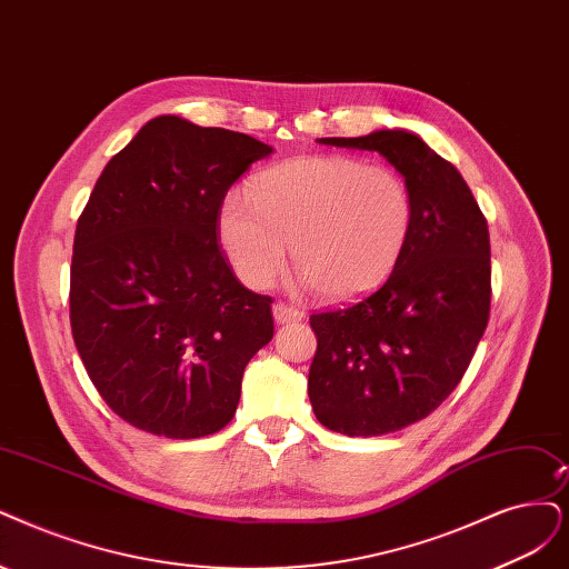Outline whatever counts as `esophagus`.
Segmentation results:
<instances>
[{
    "instance_id": "34e87169",
    "label": "esophagus",
    "mask_w": 569,
    "mask_h": 569,
    "mask_svg": "<svg viewBox=\"0 0 569 569\" xmlns=\"http://www.w3.org/2000/svg\"><path fill=\"white\" fill-rule=\"evenodd\" d=\"M271 311H273V321H277V326H288V323H296V321H302V319H305V313H302L300 309L288 307V305H283V302L273 305Z\"/></svg>"
}]
</instances>
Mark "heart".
<instances>
[{
    "instance_id": "b5f03b06",
    "label": "heart",
    "mask_w": 569,
    "mask_h": 569,
    "mask_svg": "<svg viewBox=\"0 0 569 569\" xmlns=\"http://www.w3.org/2000/svg\"><path fill=\"white\" fill-rule=\"evenodd\" d=\"M412 229V199L387 166L345 154H311L260 173L250 194L229 192L218 237L237 277L256 290L281 277L290 258L296 286L330 302L380 288L401 260Z\"/></svg>"
}]
</instances>
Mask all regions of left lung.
Segmentation results:
<instances>
[{"instance_id":"left-lung-1","label":"left lung","mask_w":569,"mask_h":569,"mask_svg":"<svg viewBox=\"0 0 569 569\" xmlns=\"http://www.w3.org/2000/svg\"><path fill=\"white\" fill-rule=\"evenodd\" d=\"M319 142L382 154L412 199L410 239L387 283L309 319L313 415L345 436H385L431 415L473 359L490 319L488 222L457 168L406 129Z\"/></svg>"}]
</instances>
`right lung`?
<instances>
[{
    "mask_svg": "<svg viewBox=\"0 0 569 569\" xmlns=\"http://www.w3.org/2000/svg\"><path fill=\"white\" fill-rule=\"evenodd\" d=\"M273 147L176 114L114 154L77 222L70 323L93 387L123 422L201 438L231 422L248 361L273 338L271 300L218 246L227 189Z\"/></svg>",
    "mask_w": 569,
    "mask_h": 569,
    "instance_id": "add662e5",
    "label": "right lung"
}]
</instances>
